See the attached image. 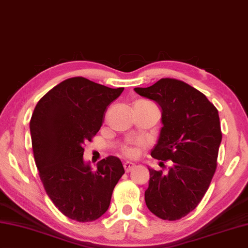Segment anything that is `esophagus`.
Segmentation results:
<instances>
[{
  "label": "esophagus",
  "instance_id": "34e87169",
  "mask_svg": "<svg viewBox=\"0 0 248 248\" xmlns=\"http://www.w3.org/2000/svg\"><path fill=\"white\" fill-rule=\"evenodd\" d=\"M124 168L125 170V172H130L131 170L135 168V164L133 162H130V161H127L124 163Z\"/></svg>",
  "mask_w": 248,
  "mask_h": 248
}]
</instances>
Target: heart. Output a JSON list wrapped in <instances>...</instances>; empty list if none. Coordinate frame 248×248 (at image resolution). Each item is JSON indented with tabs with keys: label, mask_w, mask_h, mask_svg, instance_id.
I'll return each mask as SVG.
<instances>
[{
	"label": "heart",
	"mask_w": 248,
	"mask_h": 248,
	"mask_svg": "<svg viewBox=\"0 0 248 248\" xmlns=\"http://www.w3.org/2000/svg\"><path fill=\"white\" fill-rule=\"evenodd\" d=\"M124 154L127 157H133L135 154H137V150L133 147H125L124 149Z\"/></svg>",
	"instance_id": "1"
}]
</instances>
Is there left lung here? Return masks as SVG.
I'll return each mask as SVG.
<instances>
[{
  "label": "left lung",
  "mask_w": 248,
  "mask_h": 248,
  "mask_svg": "<svg viewBox=\"0 0 248 248\" xmlns=\"http://www.w3.org/2000/svg\"><path fill=\"white\" fill-rule=\"evenodd\" d=\"M134 91L161 108L162 128L150 155L160 163L171 161L168 173L148 168L145 202L161 219H179L198 206L216 171L222 137L218 110L182 80L162 78Z\"/></svg>",
  "instance_id": "8db88e82"
}]
</instances>
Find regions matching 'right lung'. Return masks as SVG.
<instances>
[{
  "mask_svg": "<svg viewBox=\"0 0 248 248\" xmlns=\"http://www.w3.org/2000/svg\"><path fill=\"white\" fill-rule=\"evenodd\" d=\"M123 91L73 77L53 87L34 108L30 132L41 181L53 204L73 220L103 215L124 173L115 156L102 159L96 170L82 157L85 142L99 132L106 108Z\"/></svg>",
  "mask_w": 248,
  "mask_h": 248,
  "instance_id": "add662e5",
  "label": "right lung"
}]
</instances>
